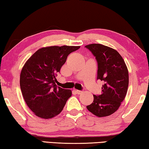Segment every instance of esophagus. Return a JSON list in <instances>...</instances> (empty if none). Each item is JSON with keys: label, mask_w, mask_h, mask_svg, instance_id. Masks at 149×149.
I'll use <instances>...</instances> for the list:
<instances>
[{"label": "esophagus", "mask_w": 149, "mask_h": 149, "mask_svg": "<svg viewBox=\"0 0 149 149\" xmlns=\"http://www.w3.org/2000/svg\"><path fill=\"white\" fill-rule=\"evenodd\" d=\"M75 92H76V93H77V94H78V95L81 94V93H83L82 91H79V90H75Z\"/></svg>", "instance_id": "esophagus-1"}]
</instances>
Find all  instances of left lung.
Listing matches in <instances>:
<instances>
[{"instance_id":"8db88e82","label":"left lung","mask_w":149,"mask_h":149,"mask_svg":"<svg viewBox=\"0 0 149 149\" xmlns=\"http://www.w3.org/2000/svg\"><path fill=\"white\" fill-rule=\"evenodd\" d=\"M85 47L97 61V79L104 81L101 95H93V102L87 108L96 116H108L119 108L127 94V68L122 56L114 49L101 44H91Z\"/></svg>"}]
</instances>
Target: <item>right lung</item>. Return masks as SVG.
<instances>
[{
    "instance_id": "1",
    "label": "right lung",
    "mask_w": 149,
    "mask_h": 149,
    "mask_svg": "<svg viewBox=\"0 0 149 149\" xmlns=\"http://www.w3.org/2000/svg\"><path fill=\"white\" fill-rule=\"evenodd\" d=\"M79 46H51L37 50L24 64L20 88L27 105L41 118L50 119L64 108L72 91L56 86V75L71 52Z\"/></svg>"
}]
</instances>
